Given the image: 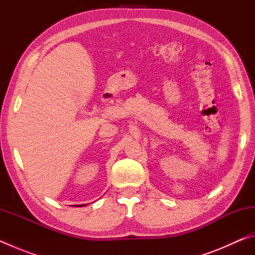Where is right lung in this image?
Wrapping results in <instances>:
<instances>
[{"instance_id":"add662e5","label":"right lung","mask_w":255,"mask_h":255,"mask_svg":"<svg viewBox=\"0 0 255 255\" xmlns=\"http://www.w3.org/2000/svg\"><path fill=\"white\" fill-rule=\"evenodd\" d=\"M82 206H84V205H82Z\"/></svg>"}]
</instances>
